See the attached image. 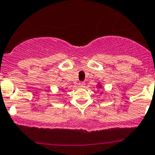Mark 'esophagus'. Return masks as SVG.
Segmentation results:
<instances>
[{
  "label": "esophagus",
  "mask_w": 155,
  "mask_h": 155,
  "mask_svg": "<svg viewBox=\"0 0 155 155\" xmlns=\"http://www.w3.org/2000/svg\"><path fill=\"white\" fill-rule=\"evenodd\" d=\"M78 85H79L80 87H84L85 85V82L81 81V82H80L79 83H78Z\"/></svg>",
  "instance_id": "34e87169"
}]
</instances>
